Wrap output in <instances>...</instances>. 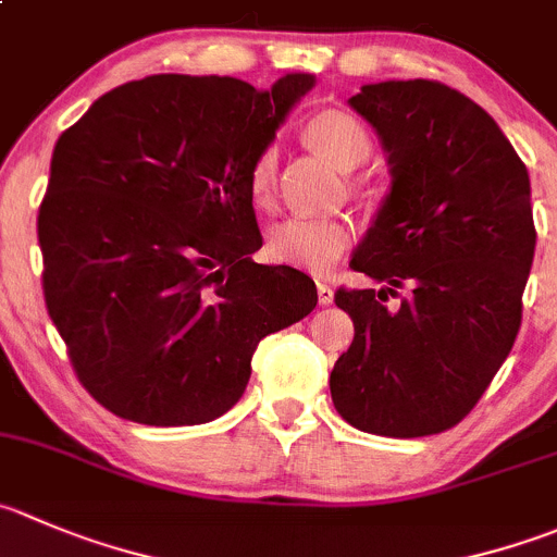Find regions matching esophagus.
I'll return each instance as SVG.
<instances>
[{"label": "esophagus", "mask_w": 557, "mask_h": 557, "mask_svg": "<svg viewBox=\"0 0 557 557\" xmlns=\"http://www.w3.org/2000/svg\"><path fill=\"white\" fill-rule=\"evenodd\" d=\"M318 301H321L323 307L332 305L334 301V288L329 283H318Z\"/></svg>", "instance_id": "obj_1"}]
</instances>
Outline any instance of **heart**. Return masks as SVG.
Here are the masks:
<instances>
[{
  "label": "heart",
  "instance_id": "b5f03b06",
  "mask_svg": "<svg viewBox=\"0 0 557 557\" xmlns=\"http://www.w3.org/2000/svg\"><path fill=\"white\" fill-rule=\"evenodd\" d=\"M307 141L334 169L354 171L370 154V135L364 124L345 111H321L305 129ZM277 180V152L263 149L247 176V193L258 209H267L274 198ZM354 223L345 218H288L269 231L267 252L272 261L285 267L323 274L339 261L354 242Z\"/></svg>",
  "mask_w": 557,
  "mask_h": 557
}]
</instances>
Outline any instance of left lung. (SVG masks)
Masks as SVG:
<instances>
[{
    "instance_id": "left-lung-1",
    "label": "left lung",
    "mask_w": 557,
    "mask_h": 557,
    "mask_svg": "<svg viewBox=\"0 0 557 557\" xmlns=\"http://www.w3.org/2000/svg\"><path fill=\"white\" fill-rule=\"evenodd\" d=\"M348 106L377 133L392 185L350 258L383 288L334 294L356 334L329 375L332 403L361 433H444L520 332L531 180L495 119L438 81L364 84ZM397 287L409 296L388 306Z\"/></svg>"
}]
</instances>
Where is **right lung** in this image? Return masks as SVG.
<instances>
[{
  "label": "right lung",
  "mask_w": 557,
  "mask_h": 557,
  "mask_svg": "<svg viewBox=\"0 0 557 557\" xmlns=\"http://www.w3.org/2000/svg\"><path fill=\"white\" fill-rule=\"evenodd\" d=\"M315 75L261 91L228 75H147L59 135L37 214L42 294L86 392L127 422L207 424L234 408L267 334L310 315L315 283L252 261L247 193Z\"/></svg>",
  "instance_id": "right-lung-1"
}]
</instances>
